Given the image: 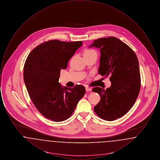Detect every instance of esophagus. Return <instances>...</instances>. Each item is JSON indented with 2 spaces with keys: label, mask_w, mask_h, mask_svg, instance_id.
I'll return each instance as SVG.
<instances>
[{
  "label": "esophagus",
  "mask_w": 160,
  "mask_h": 160,
  "mask_svg": "<svg viewBox=\"0 0 160 160\" xmlns=\"http://www.w3.org/2000/svg\"><path fill=\"white\" fill-rule=\"evenodd\" d=\"M86 91L87 92L91 91L92 89L91 88H89V87H86Z\"/></svg>",
  "instance_id": "1"
}]
</instances>
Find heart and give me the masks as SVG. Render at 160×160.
Masks as SVG:
<instances>
[{
  "instance_id": "obj_1",
  "label": "heart",
  "mask_w": 160,
  "mask_h": 160,
  "mask_svg": "<svg viewBox=\"0 0 160 160\" xmlns=\"http://www.w3.org/2000/svg\"><path fill=\"white\" fill-rule=\"evenodd\" d=\"M93 52H95L94 50H89V49H87L84 51V54H89L92 53H93Z\"/></svg>"
}]
</instances>
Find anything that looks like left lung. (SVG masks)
I'll use <instances>...</instances> for the list:
<instances>
[{
    "instance_id": "8db88e82",
    "label": "left lung",
    "mask_w": 160,
    "mask_h": 160,
    "mask_svg": "<svg viewBox=\"0 0 160 160\" xmlns=\"http://www.w3.org/2000/svg\"><path fill=\"white\" fill-rule=\"evenodd\" d=\"M91 47L99 48L98 73L110 76L112 83L106 90L92 89L101 97L94 111L102 119L112 121L126 114L137 99L140 89L138 61L129 46L113 37L95 39Z\"/></svg>"
}]
</instances>
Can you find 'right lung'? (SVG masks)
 Segmentation results:
<instances>
[{"label": "right lung", "mask_w": 160, "mask_h": 160, "mask_svg": "<svg viewBox=\"0 0 160 160\" xmlns=\"http://www.w3.org/2000/svg\"><path fill=\"white\" fill-rule=\"evenodd\" d=\"M82 44V41H48L35 47L25 62L23 78L31 100L41 114L54 122L69 118L85 94L83 86L69 88L59 82L61 69L67 68Z\"/></svg>", "instance_id": "right-lung-1"}]
</instances>
